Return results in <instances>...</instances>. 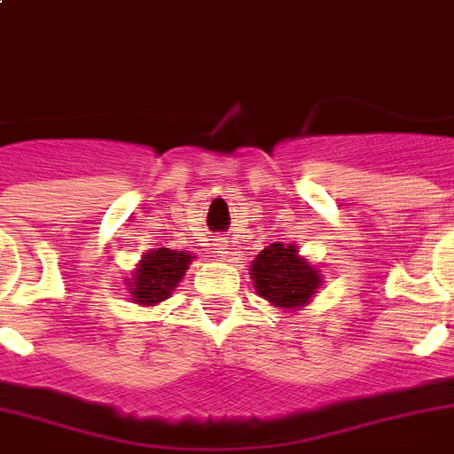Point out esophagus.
Returning <instances> with one entry per match:
<instances>
[{"label":"esophagus","mask_w":454,"mask_h":454,"mask_svg":"<svg viewBox=\"0 0 454 454\" xmlns=\"http://www.w3.org/2000/svg\"><path fill=\"white\" fill-rule=\"evenodd\" d=\"M214 249H216V256H226V247L221 242H214Z\"/></svg>","instance_id":"esophagus-1"}]
</instances>
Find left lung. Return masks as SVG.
I'll use <instances>...</instances> for the list:
<instances>
[{
    "label": "left lung",
    "instance_id": "1",
    "mask_svg": "<svg viewBox=\"0 0 454 454\" xmlns=\"http://www.w3.org/2000/svg\"><path fill=\"white\" fill-rule=\"evenodd\" d=\"M254 290L262 299L285 310H299L310 301L323 283L316 266L299 256L297 245L273 242L262 249L249 266Z\"/></svg>",
    "mask_w": 454,
    "mask_h": 454
}]
</instances>
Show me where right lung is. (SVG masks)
<instances>
[{
    "instance_id": "add662e5",
    "label": "right lung",
    "mask_w": 454,
    "mask_h": 454,
    "mask_svg": "<svg viewBox=\"0 0 454 454\" xmlns=\"http://www.w3.org/2000/svg\"><path fill=\"white\" fill-rule=\"evenodd\" d=\"M195 256L191 252H176V249L160 247L151 249L141 256L129 283L131 299L141 306H155V303L169 299L185 270Z\"/></svg>"
}]
</instances>
